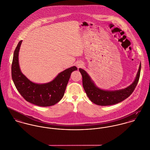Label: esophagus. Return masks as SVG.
<instances>
[{"instance_id": "34e87169", "label": "esophagus", "mask_w": 150, "mask_h": 150, "mask_svg": "<svg viewBox=\"0 0 150 150\" xmlns=\"http://www.w3.org/2000/svg\"><path fill=\"white\" fill-rule=\"evenodd\" d=\"M76 66L79 68H81V67H83V64L82 62H78L76 63Z\"/></svg>"}]
</instances>
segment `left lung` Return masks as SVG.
<instances>
[{
  "instance_id": "8db88e82",
  "label": "left lung",
  "mask_w": 150,
  "mask_h": 150,
  "mask_svg": "<svg viewBox=\"0 0 150 150\" xmlns=\"http://www.w3.org/2000/svg\"><path fill=\"white\" fill-rule=\"evenodd\" d=\"M79 70L82 76L84 90L88 98L96 105L108 106L121 102L131 95L139 80L141 64L133 83L125 88L115 91H106L98 88L84 69L79 68Z\"/></svg>"
}]
</instances>
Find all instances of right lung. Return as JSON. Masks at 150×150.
I'll return each instance as SVG.
<instances>
[{
	"mask_svg": "<svg viewBox=\"0 0 150 150\" xmlns=\"http://www.w3.org/2000/svg\"><path fill=\"white\" fill-rule=\"evenodd\" d=\"M22 41L18 42L14 52L11 66L12 79L17 90L25 100L34 105L42 107L55 105L64 96L71 74L77 68L73 66L63 71L49 83H33L22 73L19 66L18 54Z\"/></svg>",
	"mask_w": 150,
	"mask_h": 150,
	"instance_id": "right-lung-1",
	"label": "right lung"
}]
</instances>
